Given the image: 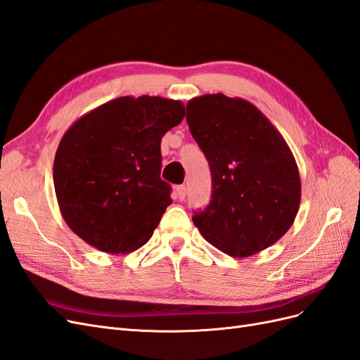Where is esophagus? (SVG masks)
Listing matches in <instances>:
<instances>
[{
	"label": "esophagus",
	"mask_w": 360,
	"mask_h": 360,
	"mask_svg": "<svg viewBox=\"0 0 360 360\" xmlns=\"http://www.w3.org/2000/svg\"><path fill=\"white\" fill-rule=\"evenodd\" d=\"M176 193L180 200H184V197H186V186H184V184L176 186Z\"/></svg>",
	"instance_id": "1"
}]
</instances>
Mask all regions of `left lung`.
<instances>
[{
    "label": "left lung",
    "mask_w": 360,
    "mask_h": 360,
    "mask_svg": "<svg viewBox=\"0 0 360 360\" xmlns=\"http://www.w3.org/2000/svg\"><path fill=\"white\" fill-rule=\"evenodd\" d=\"M186 110L212 172V200L192 216L195 226L231 257H250L276 243L300 205L299 168L284 136L240 97L204 94Z\"/></svg>",
    "instance_id": "obj_1"
}]
</instances>
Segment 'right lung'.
<instances>
[{
    "label": "right lung",
    "mask_w": 360,
    "mask_h": 360,
    "mask_svg": "<svg viewBox=\"0 0 360 360\" xmlns=\"http://www.w3.org/2000/svg\"><path fill=\"white\" fill-rule=\"evenodd\" d=\"M184 105L159 96L118 97L82 115L60 141L53 186L63 219L85 243L127 254L153 236L172 202L160 179V141Z\"/></svg>",
    "instance_id": "add662e5"
}]
</instances>
